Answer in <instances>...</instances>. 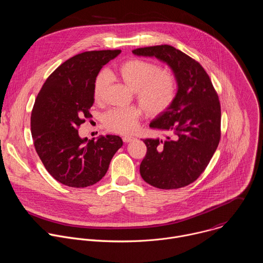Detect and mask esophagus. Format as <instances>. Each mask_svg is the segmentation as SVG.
Listing matches in <instances>:
<instances>
[{"label": "esophagus", "mask_w": 263, "mask_h": 263, "mask_svg": "<svg viewBox=\"0 0 263 263\" xmlns=\"http://www.w3.org/2000/svg\"><path fill=\"white\" fill-rule=\"evenodd\" d=\"M134 139V137L133 136H129V135H125V136H123V140L125 141V142H130V141H132Z\"/></svg>", "instance_id": "obj_1"}]
</instances>
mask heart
I'll use <instances>...</instances> for the list:
<instances>
[{
	"mask_svg": "<svg viewBox=\"0 0 263 263\" xmlns=\"http://www.w3.org/2000/svg\"><path fill=\"white\" fill-rule=\"evenodd\" d=\"M116 76L134 90L139 104L149 116H158L173 104L177 92V79L174 72L158 68L152 62L134 58L125 61L116 69ZM108 84V74L101 71L95 81L93 97L101 101ZM141 111L136 106L111 108L103 116L107 130L117 133L132 132L140 119Z\"/></svg>",
	"mask_w": 263,
	"mask_h": 263,
	"instance_id": "obj_1",
	"label": "heart"
}]
</instances>
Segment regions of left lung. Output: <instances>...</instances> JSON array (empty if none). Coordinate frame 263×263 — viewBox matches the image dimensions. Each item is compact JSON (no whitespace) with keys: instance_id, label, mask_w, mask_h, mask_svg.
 I'll return each mask as SVG.
<instances>
[{"instance_id":"obj_1","label":"left lung","mask_w":263,"mask_h":263,"mask_svg":"<svg viewBox=\"0 0 263 263\" xmlns=\"http://www.w3.org/2000/svg\"><path fill=\"white\" fill-rule=\"evenodd\" d=\"M138 56L156 57L173 69L178 91L171 107L149 124L163 138H145L142 179L160 190L195 182L210 162L220 139V104L203 66L168 46L138 48Z\"/></svg>"}]
</instances>
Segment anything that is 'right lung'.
Listing matches in <instances>:
<instances>
[{
    "label": "right lung",
    "mask_w": 263,
    "mask_h": 263,
    "mask_svg": "<svg viewBox=\"0 0 263 263\" xmlns=\"http://www.w3.org/2000/svg\"><path fill=\"white\" fill-rule=\"evenodd\" d=\"M121 50L88 51L67 59L46 80L31 114L34 146L50 175L69 187H87L107 173L123 145L117 135L97 140L81 138L79 127L88 120L99 71Z\"/></svg>",
    "instance_id": "obj_1"
}]
</instances>
